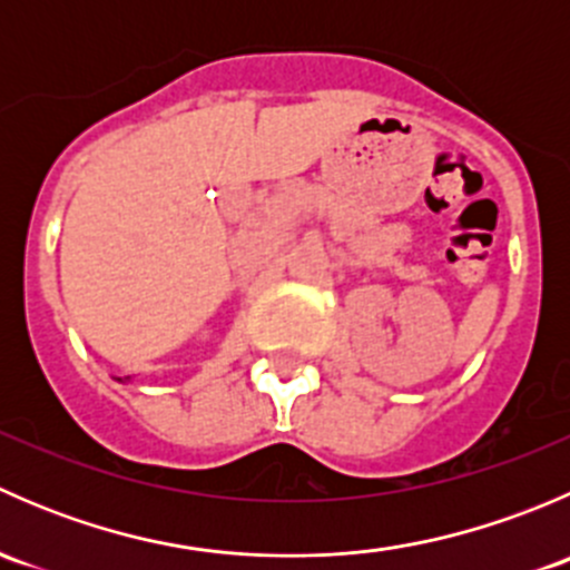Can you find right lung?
Instances as JSON below:
<instances>
[{
    "instance_id": "obj_1",
    "label": "right lung",
    "mask_w": 570,
    "mask_h": 570,
    "mask_svg": "<svg viewBox=\"0 0 570 570\" xmlns=\"http://www.w3.org/2000/svg\"><path fill=\"white\" fill-rule=\"evenodd\" d=\"M115 381H118V383H126V381H120V377H115Z\"/></svg>"
}]
</instances>
